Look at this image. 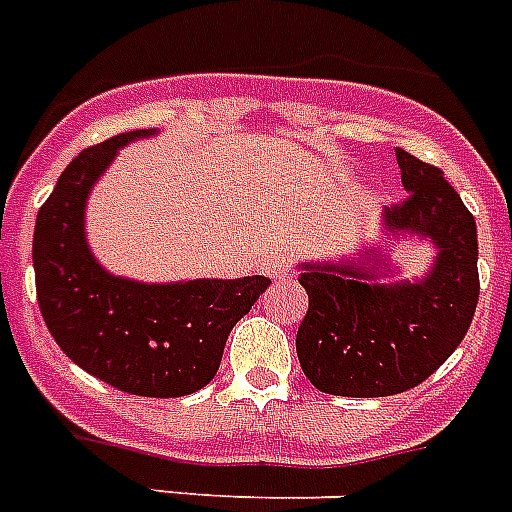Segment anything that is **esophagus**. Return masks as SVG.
<instances>
[{
    "label": "esophagus",
    "mask_w": 512,
    "mask_h": 512,
    "mask_svg": "<svg viewBox=\"0 0 512 512\" xmlns=\"http://www.w3.org/2000/svg\"><path fill=\"white\" fill-rule=\"evenodd\" d=\"M260 265H263V273L270 281H283V278H289L291 273L289 257L281 255V252H270V255H265Z\"/></svg>",
    "instance_id": "1"
}]
</instances>
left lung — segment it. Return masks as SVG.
Instances as JSON below:
<instances>
[{"label":"left lung","instance_id":"1","mask_svg":"<svg viewBox=\"0 0 512 512\" xmlns=\"http://www.w3.org/2000/svg\"><path fill=\"white\" fill-rule=\"evenodd\" d=\"M395 158L409 195L385 210V231L424 236L435 242L437 257L419 281L393 283L377 281L382 268L364 260L302 265L309 309L296 330V354L322 393L382 398L416 388L458 349L474 320V216L437 166L401 148Z\"/></svg>","mask_w":512,"mask_h":512}]
</instances>
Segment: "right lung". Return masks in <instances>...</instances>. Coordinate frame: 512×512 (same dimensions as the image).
I'll list each match as a JSON object with an SVG mask.
<instances>
[{
	"mask_svg": "<svg viewBox=\"0 0 512 512\" xmlns=\"http://www.w3.org/2000/svg\"><path fill=\"white\" fill-rule=\"evenodd\" d=\"M156 130L124 132L83 150L36 218L38 307L59 349L88 375L145 398H179L218 372L231 328L270 278L140 283L106 273L85 242V200L117 150Z\"/></svg>",
	"mask_w": 512,
	"mask_h": 512,
	"instance_id": "1",
	"label": "right lung"
}]
</instances>
